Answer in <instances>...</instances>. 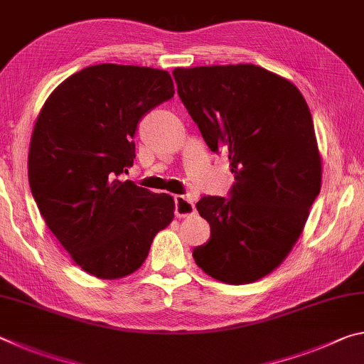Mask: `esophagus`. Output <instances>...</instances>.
<instances>
[{
  "instance_id": "1",
  "label": "esophagus",
  "mask_w": 364,
  "mask_h": 364,
  "mask_svg": "<svg viewBox=\"0 0 364 364\" xmlns=\"http://www.w3.org/2000/svg\"><path fill=\"white\" fill-rule=\"evenodd\" d=\"M196 213V205L193 199L184 196H175V215L178 218H186Z\"/></svg>"
}]
</instances>
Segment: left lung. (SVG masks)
<instances>
[{"instance_id": "1", "label": "left lung", "mask_w": 364, "mask_h": 364, "mask_svg": "<svg viewBox=\"0 0 364 364\" xmlns=\"http://www.w3.org/2000/svg\"><path fill=\"white\" fill-rule=\"evenodd\" d=\"M178 95L213 152L228 151L231 197L196 207L210 241L197 267L226 284H249L284 262L321 189V156L297 86L254 64L173 70Z\"/></svg>"}]
</instances>
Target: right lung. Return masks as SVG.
Masks as SVG:
<instances>
[{
    "instance_id": "right-lung-1",
    "label": "right lung",
    "mask_w": 364,
    "mask_h": 364,
    "mask_svg": "<svg viewBox=\"0 0 364 364\" xmlns=\"http://www.w3.org/2000/svg\"><path fill=\"white\" fill-rule=\"evenodd\" d=\"M167 70L100 64L65 78L43 104L28 149V183L49 230L100 279L136 271L175 200L117 176L133 165L146 112L173 97Z\"/></svg>"
}]
</instances>
